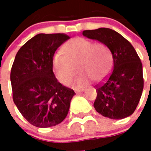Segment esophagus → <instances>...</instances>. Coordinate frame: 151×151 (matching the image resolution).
<instances>
[{
    "instance_id": "1",
    "label": "esophagus",
    "mask_w": 151,
    "mask_h": 151,
    "mask_svg": "<svg viewBox=\"0 0 151 151\" xmlns=\"http://www.w3.org/2000/svg\"><path fill=\"white\" fill-rule=\"evenodd\" d=\"M84 91V88L82 89H76V90L75 91V92L76 93V94H79V93H82V92Z\"/></svg>"
}]
</instances>
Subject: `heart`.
I'll return each mask as SVG.
<instances>
[{"instance_id": "heart-1", "label": "heart", "mask_w": 151, "mask_h": 151, "mask_svg": "<svg viewBox=\"0 0 151 151\" xmlns=\"http://www.w3.org/2000/svg\"><path fill=\"white\" fill-rule=\"evenodd\" d=\"M63 51L57 52L53 57V69L57 79L63 85L70 82L80 72L74 82L76 87H82L94 79L101 82L110 73L113 59L107 47L94 43L85 38L77 37L66 42Z\"/></svg>"}]
</instances>
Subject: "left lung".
Returning <instances> with one entry per match:
<instances>
[{
  "instance_id": "obj_1",
  "label": "left lung",
  "mask_w": 151,
  "mask_h": 151,
  "mask_svg": "<svg viewBox=\"0 0 151 151\" xmlns=\"http://www.w3.org/2000/svg\"><path fill=\"white\" fill-rule=\"evenodd\" d=\"M82 35L106 45L113 57V71L96 89V111L112 119L129 116L138 106L144 88L143 68L137 52L129 41L113 29L85 30Z\"/></svg>"
}]
</instances>
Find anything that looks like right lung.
Here are the masks:
<instances>
[{
    "mask_svg": "<svg viewBox=\"0 0 151 151\" xmlns=\"http://www.w3.org/2000/svg\"><path fill=\"white\" fill-rule=\"evenodd\" d=\"M65 34H38L16 55L10 73L13 102L22 116L38 128L65 119L74 91L58 82L53 72L57 49L69 39Z\"/></svg>",
    "mask_w": 151,
    "mask_h": 151,
    "instance_id": "1",
    "label": "right lung"
}]
</instances>
